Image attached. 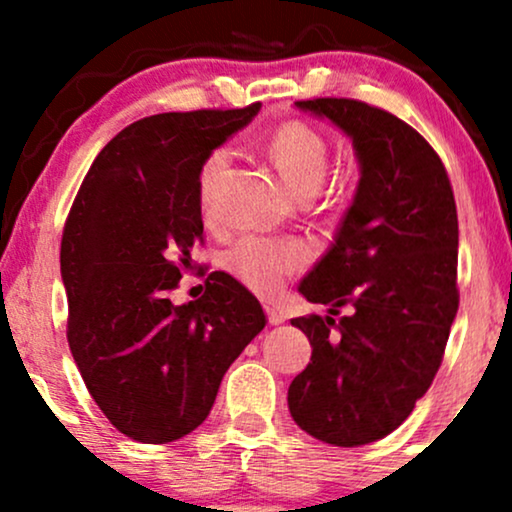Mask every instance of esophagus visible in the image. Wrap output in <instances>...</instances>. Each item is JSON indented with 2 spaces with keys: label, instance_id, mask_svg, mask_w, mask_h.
Returning a JSON list of instances; mask_svg holds the SVG:
<instances>
[{
  "label": "esophagus",
  "instance_id": "obj_1",
  "mask_svg": "<svg viewBox=\"0 0 512 512\" xmlns=\"http://www.w3.org/2000/svg\"><path fill=\"white\" fill-rule=\"evenodd\" d=\"M267 317H269V322H272V325H281V322H286V315L281 313V310H276L274 305H267Z\"/></svg>",
  "mask_w": 512,
  "mask_h": 512
}]
</instances>
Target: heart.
Wrapping results in <instances>:
<instances>
[{
    "mask_svg": "<svg viewBox=\"0 0 512 512\" xmlns=\"http://www.w3.org/2000/svg\"><path fill=\"white\" fill-rule=\"evenodd\" d=\"M269 156L298 197H310L325 180L330 146L322 132L301 120L279 125L269 137ZM228 163V149H214L199 170V202L209 207L216 180ZM310 252L296 240L245 236L223 252V269L257 293H274L286 276L301 272Z\"/></svg>",
    "mask_w": 512,
    "mask_h": 512,
    "instance_id": "heart-1",
    "label": "heart"
}]
</instances>
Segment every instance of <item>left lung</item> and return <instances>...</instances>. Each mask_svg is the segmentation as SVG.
Masks as SVG:
<instances>
[{"mask_svg":"<svg viewBox=\"0 0 512 512\" xmlns=\"http://www.w3.org/2000/svg\"><path fill=\"white\" fill-rule=\"evenodd\" d=\"M296 108L342 129L361 178L332 248L298 286L330 315L291 320L313 356L289 387V411L322 443L356 448L395 431L443 361L460 305L455 197L431 144L387 110L351 98Z\"/></svg>","mask_w":512,"mask_h":512,"instance_id":"left-lung-1","label":"left lung"}]
</instances>
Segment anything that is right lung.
Here are the masks:
<instances>
[{"label":"right lung","instance_id":"obj_1","mask_svg":"<svg viewBox=\"0 0 512 512\" xmlns=\"http://www.w3.org/2000/svg\"><path fill=\"white\" fill-rule=\"evenodd\" d=\"M260 108L132 122L91 163L64 223L69 349L110 424L139 443L195 431L228 366L267 325L260 301L226 272H211L197 301L168 298L204 236L202 163Z\"/></svg>","mask_w":512,"mask_h":512}]
</instances>
